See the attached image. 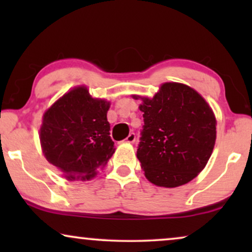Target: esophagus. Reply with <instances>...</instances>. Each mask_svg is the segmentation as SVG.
I'll list each match as a JSON object with an SVG mask.
<instances>
[{"label": "esophagus", "instance_id": "esophagus-1", "mask_svg": "<svg viewBox=\"0 0 252 252\" xmlns=\"http://www.w3.org/2000/svg\"><path fill=\"white\" fill-rule=\"evenodd\" d=\"M135 140H136V135L134 133H129L128 136L126 137V142L128 143H134L135 142Z\"/></svg>", "mask_w": 252, "mask_h": 252}]
</instances>
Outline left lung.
<instances>
[{
	"label": "left lung",
	"instance_id": "left-lung-1",
	"mask_svg": "<svg viewBox=\"0 0 252 252\" xmlns=\"http://www.w3.org/2000/svg\"><path fill=\"white\" fill-rule=\"evenodd\" d=\"M142 101L144 125L136 157L146 178L167 188L191 181L205 167L215 147L211 108L194 89L175 82H166L154 98Z\"/></svg>",
	"mask_w": 252,
	"mask_h": 252
}]
</instances>
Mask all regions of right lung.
<instances>
[{"label":"right lung","mask_w":252,"mask_h":252,"mask_svg":"<svg viewBox=\"0 0 252 252\" xmlns=\"http://www.w3.org/2000/svg\"><path fill=\"white\" fill-rule=\"evenodd\" d=\"M110 103L72 89L43 115V155L68 180H89L115 153L106 113Z\"/></svg>","instance_id":"obj_1"}]
</instances>
